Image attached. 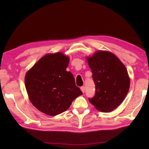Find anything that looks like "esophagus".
Masks as SVG:
<instances>
[{
  "mask_svg": "<svg viewBox=\"0 0 149 149\" xmlns=\"http://www.w3.org/2000/svg\"><path fill=\"white\" fill-rule=\"evenodd\" d=\"M81 90L82 92L84 93V91H85V88H84V86H82V87H81Z\"/></svg>",
  "mask_w": 149,
  "mask_h": 149,
  "instance_id": "obj_1",
  "label": "esophagus"
}]
</instances>
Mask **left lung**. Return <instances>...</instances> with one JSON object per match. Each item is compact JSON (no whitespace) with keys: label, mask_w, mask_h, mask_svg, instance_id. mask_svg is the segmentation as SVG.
I'll list each match as a JSON object with an SVG mask.
<instances>
[{"label":"left lung","mask_w":149,"mask_h":149,"mask_svg":"<svg viewBox=\"0 0 149 149\" xmlns=\"http://www.w3.org/2000/svg\"><path fill=\"white\" fill-rule=\"evenodd\" d=\"M86 60L93 74L96 92L90 102L99 111L109 113L120 105L130 87L127 68L113 53L97 50Z\"/></svg>","instance_id":"obj_1"}]
</instances>
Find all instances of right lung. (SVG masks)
Here are the masks:
<instances>
[{
  "instance_id": "add662e5",
  "label": "right lung",
  "mask_w": 149,
  "mask_h": 149,
  "mask_svg": "<svg viewBox=\"0 0 149 149\" xmlns=\"http://www.w3.org/2000/svg\"><path fill=\"white\" fill-rule=\"evenodd\" d=\"M69 57L62 52L47 54L25 75L28 97L40 111L56 116L67 110L75 98L83 95L74 75L66 70Z\"/></svg>"
}]
</instances>
